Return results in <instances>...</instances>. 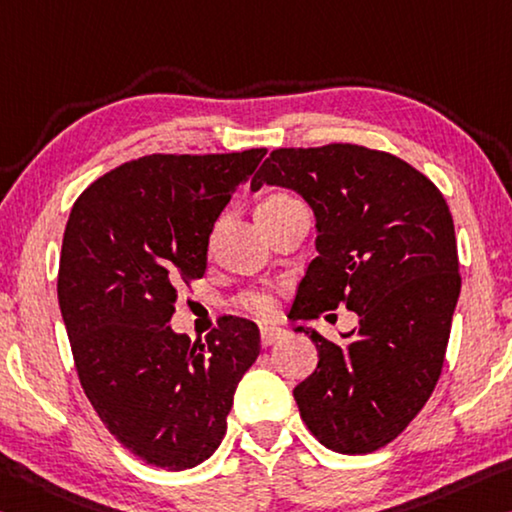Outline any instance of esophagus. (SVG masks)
Returning a JSON list of instances; mask_svg holds the SVG:
<instances>
[{
  "mask_svg": "<svg viewBox=\"0 0 512 512\" xmlns=\"http://www.w3.org/2000/svg\"><path fill=\"white\" fill-rule=\"evenodd\" d=\"M282 337H285V330H282V328H273V326L262 328V346L264 348H269L275 342H280Z\"/></svg>",
  "mask_w": 512,
  "mask_h": 512,
  "instance_id": "esophagus-1",
  "label": "esophagus"
}]
</instances>
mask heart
Segmentation results:
<instances>
[{
  "label": "heart",
  "mask_w": 512,
  "mask_h": 512,
  "mask_svg": "<svg viewBox=\"0 0 512 512\" xmlns=\"http://www.w3.org/2000/svg\"><path fill=\"white\" fill-rule=\"evenodd\" d=\"M296 198L287 196V193H273V196H266L262 202H259L257 209H266V207H278L285 205V202H291ZM239 307L243 312L257 316V319H271L275 314V303L269 294H262V291H248L243 294L239 300Z\"/></svg>",
  "instance_id": "obj_1"
}]
</instances>
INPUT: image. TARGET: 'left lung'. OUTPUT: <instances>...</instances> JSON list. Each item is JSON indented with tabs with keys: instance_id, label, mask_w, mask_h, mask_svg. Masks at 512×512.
<instances>
[{
	"instance_id": "obj_1",
	"label": "left lung",
	"mask_w": 512,
	"mask_h": 512,
	"mask_svg": "<svg viewBox=\"0 0 512 512\" xmlns=\"http://www.w3.org/2000/svg\"><path fill=\"white\" fill-rule=\"evenodd\" d=\"M298 191L316 216V255L289 316L344 305L360 316L346 346L298 326L319 351L294 387L323 446L358 456L399 437L440 380L460 296L453 218L440 189L394 154L353 143L278 148L250 186Z\"/></svg>"
}]
</instances>
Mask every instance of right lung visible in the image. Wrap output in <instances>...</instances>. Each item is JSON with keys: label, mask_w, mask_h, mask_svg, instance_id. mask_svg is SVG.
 <instances>
[{"label": "right lung", "mask_w": 512, "mask_h": 512, "mask_svg": "<svg viewBox=\"0 0 512 512\" xmlns=\"http://www.w3.org/2000/svg\"><path fill=\"white\" fill-rule=\"evenodd\" d=\"M266 148L148 154L81 193L63 232L59 307L102 424L148 465L189 469L221 444L259 328L223 316L205 342L168 326L177 289L207 271L209 234Z\"/></svg>", "instance_id": "right-lung-1"}]
</instances>
